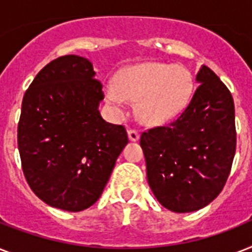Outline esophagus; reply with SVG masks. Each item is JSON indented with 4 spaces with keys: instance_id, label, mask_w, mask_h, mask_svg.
I'll return each instance as SVG.
<instances>
[{
    "instance_id": "esophagus-1",
    "label": "esophagus",
    "mask_w": 252,
    "mask_h": 252,
    "mask_svg": "<svg viewBox=\"0 0 252 252\" xmlns=\"http://www.w3.org/2000/svg\"><path fill=\"white\" fill-rule=\"evenodd\" d=\"M128 138H129L130 141H138L140 133L136 129H128Z\"/></svg>"
}]
</instances>
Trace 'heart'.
<instances>
[{
  "instance_id": "b5f03b06",
  "label": "heart",
  "mask_w": 252,
  "mask_h": 252,
  "mask_svg": "<svg viewBox=\"0 0 252 252\" xmlns=\"http://www.w3.org/2000/svg\"><path fill=\"white\" fill-rule=\"evenodd\" d=\"M193 80L188 69L179 65L145 63L124 69L116 86L106 87V98L112 106L124 100L137 102V115L152 126L167 123L179 116L189 103Z\"/></svg>"
}]
</instances>
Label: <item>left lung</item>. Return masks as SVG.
<instances>
[{
	"instance_id": "8db88e82",
	"label": "left lung",
	"mask_w": 252,
	"mask_h": 252,
	"mask_svg": "<svg viewBox=\"0 0 252 252\" xmlns=\"http://www.w3.org/2000/svg\"><path fill=\"white\" fill-rule=\"evenodd\" d=\"M199 87L180 116L141 134L146 176L154 196L175 213L199 211L219 196L234 159V102L215 72L203 65Z\"/></svg>"
}]
</instances>
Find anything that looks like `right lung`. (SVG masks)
Returning a JSON list of instances; mask_svg holds the SVG:
<instances>
[{
    "mask_svg": "<svg viewBox=\"0 0 252 252\" xmlns=\"http://www.w3.org/2000/svg\"><path fill=\"white\" fill-rule=\"evenodd\" d=\"M103 99L93 64L76 55L51 61L26 91L18 124L22 168L33 193L51 207H91L128 144L126 128L100 116Z\"/></svg>",
    "mask_w": 252,
    "mask_h": 252,
    "instance_id": "obj_1",
    "label": "right lung"
}]
</instances>
